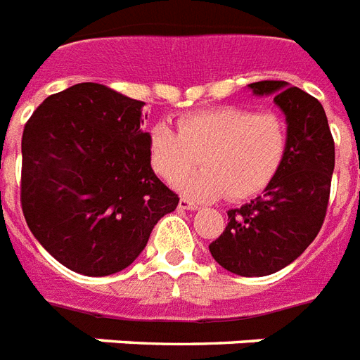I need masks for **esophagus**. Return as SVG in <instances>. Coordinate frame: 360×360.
I'll return each instance as SVG.
<instances>
[{
  "instance_id": "34e87169",
  "label": "esophagus",
  "mask_w": 360,
  "mask_h": 360,
  "mask_svg": "<svg viewBox=\"0 0 360 360\" xmlns=\"http://www.w3.org/2000/svg\"><path fill=\"white\" fill-rule=\"evenodd\" d=\"M179 209H186V211H196L198 203L191 202L188 198H181V200H179Z\"/></svg>"
}]
</instances>
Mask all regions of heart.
<instances>
[{
	"mask_svg": "<svg viewBox=\"0 0 360 360\" xmlns=\"http://www.w3.org/2000/svg\"><path fill=\"white\" fill-rule=\"evenodd\" d=\"M177 124L179 129L166 121L151 124L149 162L155 174L166 181L175 179V186L196 200L256 196L273 181L288 149L285 123L271 112L214 106L186 112ZM198 156L204 168L181 178Z\"/></svg>",
	"mask_w": 360,
	"mask_h": 360,
	"instance_id": "b5f03b06",
	"label": "heart"
}]
</instances>
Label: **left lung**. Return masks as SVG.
Listing matches in <instances>:
<instances>
[{
	"instance_id": "obj_1",
	"label": "left lung",
	"mask_w": 360,
	"mask_h": 360,
	"mask_svg": "<svg viewBox=\"0 0 360 360\" xmlns=\"http://www.w3.org/2000/svg\"><path fill=\"white\" fill-rule=\"evenodd\" d=\"M248 87L254 95H274L288 123V149L262 196L228 211V226L209 250L230 273L265 276L297 259L321 230L335 169V140L323 106L307 91L282 80Z\"/></svg>"
}]
</instances>
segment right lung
Here are the masks:
<instances>
[{"label":"right lung","instance_id":"1","mask_svg":"<svg viewBox=\"0 0 360 360\" xmlns=\"http://www.w3.org/2000/svg\"><path fill=\"white\" fill-rule=\"evenodd\" d=\"M141 108V101L86 82L44 98L25 123V222L75 273L108 276L129 267L179 203L153 172Z\"/></svg>","mask_w":360,"mask_h":360}]
</instances>
